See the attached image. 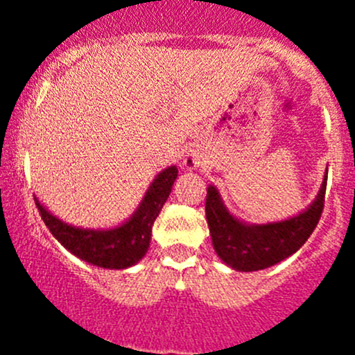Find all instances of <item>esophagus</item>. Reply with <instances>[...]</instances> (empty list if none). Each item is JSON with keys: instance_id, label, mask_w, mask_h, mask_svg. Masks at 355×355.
<instances>
[{"instance_id": "1", "label": "esophagus", "mask_w": 355, "mask_h": 355, "mask_svg": "<svg viewBox=\"0 0 355 355\" xmlns=\"http://www.w3.org/2000/svg\"><path fill=\"white\" fill-rule=\"evenodd\" d=\"M185 166H187L189 170H196V168L199 166V159H198V157H194V156L187 157V159H185Z\"/></svg>"}]
</instances>
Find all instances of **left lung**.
<instances>
[{
	"label": "left lung",
	"instance_id": "8db88e82",
	"mask_svg": "<svg viewBox=\"0 0 355 355\" xmlns=\"http://www.w3.org/2000/svg\"><path fill=\"white\" fill-rule=\"evenodd\" d=\"M328 170L316 199L295 216L270 223H247L228 211L214 185L207 187L206 220L214 252L232 270L259 271L295 254L320 221L327 192Z\"/></svg>",
	"mask_w": 355,
	"mask_h": 355
}]
</instances>
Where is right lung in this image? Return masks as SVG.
I'll list each match as a JSON object with an SVG mask.
<instances>
[{
  "label": "right lung",
  "instance_id": "add662e5",
  "mask_svg": "<svg viewBox=\"0 0 355 355\" xmlns=\"http://www.w3.org/2000/svg\"><path fill=\"white\" fill-rule=\"evenodd\" d=\"M178 170L175 164L153 178L137 209L111 228H82L65 223L34 198L39 214L53 237L78 259L106 270H127L137 264L151 244L153 225L170 196Z\"/></svg>",
  "mask_w": 355,
  "mask_h": 355
}]
</instances>
